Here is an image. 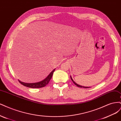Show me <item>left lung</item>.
I'll return each instance as SVG.
<instances>
[{
	"mask_svg": "<svg viewBox=\"0 0 121 121\" xmlns=\"http://www.w3.org/2000/svg\"><path fill=\"white\" fill-rule=\"evenodd\" d=\"M70 78H71V80L73 81V82L74 83V84L75 85H76L77 86H78V87H82V88H89V87H85V86H81V85H78V84H77L76 83H75V82H74V80L72 79V77H71V76H70Z\"/></svg>",
	"mask_w": 121,
	"mask_h": 121,
	"instance_id": "8db88e82",
	"label": "left lung"
}]
</instances>
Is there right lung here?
<instances>
[{
    "mask_svg": "<svg viewBox=\"0 0 121 121\" xmlns=\"http://www.w3.org/2000/svg\"><path fill=\"white\" fill-rule=\"evenodd\" d=\"M55 69H54L49 74V75L45 79H44L43 80H42L41 81L38 82L28 83L23 82H22V81H19V80H18V81L19 82V83H21L22 85H24V86H25L30 87V88H41V87H43L49 83L50 80H51V78L53 76V73H54V71H55Z\"/></svg>",
    "mask_w": 121,
    "mask_h": 121,
    "instance_id": "obj_1",
    "label": "right lung"
}]
</instances>
